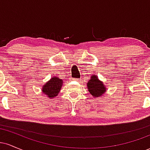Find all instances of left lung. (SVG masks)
<instances>
[{
	"label": "left lung",
	"mask_w": 150,
	"mask_h": 150,
	"mask_svg": "<svg viewBox=\"0 0 150 150\" xmlns=\"http://www.w3.org/2000/svg\"><path fill=\"white\" fill-rule=\"evenodd\" d=\"M87 87L89 92L93 97H101L106 92V87L102 82L98 79L97 75H92L91 79L87 82Z\"/></svg>",
	"instance_id": "left-lung-1"
}]
</instances>
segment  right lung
I'll return each instance as SVG.
<instances>
[{
  "label": "right lung",
  "mask_w": 150,
  "mask_h": 150,
  "mask_svg": "<svg viewBox=\"0 0 150 150\" xmlns=\"http://www.w3.org/2000/svg\"><path fill=\"white\" fill-rule=\"evenodd\" d=\"M63 80L59 77H52L46 85H44L42 92L49 98H53L58 94L61 90Z\"/></svg>",
  "instance_id": "right-lung-1"
}]
</instances>
